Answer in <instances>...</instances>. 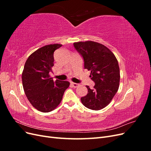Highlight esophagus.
<instances>
[{
	"mask_svg": "<svg viewBox=\"0 0 151 151\" xmlns=\"http://www.w3.org/2000/svg\"><path fill=\"white\" fill-rule=\"evenodd\" d=\"M70 84L72 85V87H74V88H76L77 87H78L79 86V84H77V83H72V82H71L70 83Z\"/></svg>",
	"mask_w": 151,
	"mask_h": 151,
	"instance_id": "obj_1",
	"label": "esophagus"
}]
</instances>
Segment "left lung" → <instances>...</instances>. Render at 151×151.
<instances>
[{
    "label": "left lung",
    "instance_id": "8db88e82",
    "mask_svg": "<svg viewBox=\"0 0 151 151\" xmlns=\"http://www.w3.org/2000/svg\"><path fill=\"white\" fill-rule=\"evenodd\" d=\"M84 58V68L91 71L90 77L95 83L93 89L86 88L88 93L81 98L84 106L99 110L111 102L118 90L120 75L115 55L104 45L92 41L74 43Z\"/></svg>",
    "mask_w": 151,
    "mask_h": 151
}]
</instances>
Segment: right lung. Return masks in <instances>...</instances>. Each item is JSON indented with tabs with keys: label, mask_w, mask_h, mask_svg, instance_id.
<instances>
[{
	"label": "right lung",
	"mask_w": 151,
	"mask_h": 151,
	"mask_svg": "<svg viewBox=\"0 0 151 151\" xmlns=\"http://www.w3.org/2000/svg\"><path fill=\"white\" fill-rule=\"evenodd\" d=\"M61 44H51L38 49L27 59L22 73V86L27 98L38 111L47 113L60 103L69 82L53 81L49 72L54 65L53 53Z\"/></svg>",
	"instance_id": "right-lung-1"
}]
</instances>
